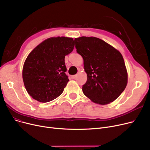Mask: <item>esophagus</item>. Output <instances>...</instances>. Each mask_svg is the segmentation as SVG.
<instances>
[{
  "instance_id": "esophagus-1",
  "label": "esophagus",
  "mask_w": 150,
  "mask_h": 150,
  "mask_svg": "<svg viewBox=\"0 0 150 150\" xmlns=\"http://www.w3.org/2000/svg\"><path fill=\"white\" fill-rule=\"evenodd\" d=\"M76 76L75 75H71V79H75Z\"/></svg>"
}]
</instances>
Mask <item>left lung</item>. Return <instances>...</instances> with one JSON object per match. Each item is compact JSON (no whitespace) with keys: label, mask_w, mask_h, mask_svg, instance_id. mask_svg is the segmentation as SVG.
<instances>
[{"label":"left lung","mask_w":150,"mask_h":150,"mask_svg":"<svg viewBox=\"0 0 150 150\" xmlns=\"http://www.w3.org/2000/svg\"><path fill=\"white\" fill-rule=\"evenodd\" d=\"M76 51L83 59L87 81L82 86L84 95L96 104L113 102L124 91L128 74L121 53L96 37L75 38Z\"/></svg>","instance_id":"left-lung-1"}]
</instances>
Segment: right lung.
<instances>
[{
  "label": "right lung",
  "instance_id": "right-lung-1",
  "mask_svg": "<svg viewBox=\"0 0 150 150\" xmlns=\"http://www.w3.org/2000/svg\"><path fill=\"white\" fill-rule=\"evenodd\" d=\"M73 38L58 36L47 38L26 57L22 77L28 93L35 100L47 103L64 91L69 81L65 72V56L74 50Z\"/></svg>",
  "mask_w": 150,
  "mask_h": 150
}]
</instances>
